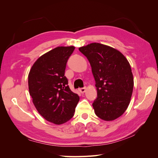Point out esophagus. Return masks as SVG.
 <instances>
[{
  "label": "esophagus",
  "mask_w": 158,
  "mask_h": 158,
  "mask_svg": "<svg viewBox=\"0 0 158 158\" xmlns=\"http://www.w3.org/2000/svg\"><path fill=\"white\" fill-rule=\"evenodd\" d=\"M85 89H86V88H79L78 90L81 94H83L85 92Z\"/></svg>",
  "instance_id": "esophagus-1"
}]
</instances>
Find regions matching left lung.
<instances>
[{
	"label": "left lung",
	"mask_w": 158,
	"mask_h": 158,
	"mask_svg": "<svg viewBox=\"0 0 158 158\" xmlns=\"http://www.w3.org/2000/svg\"><path fill=\"white\" fill-rule=\"evenodd\" d=\"M79 51L87 57L95 81L98 97L92 104L95 113L109 121L125 112L132 94L134 79L131 65L120 51L92 43Z\"/></svg>",
	"instance_id": "8db88e82"
}]
</instances>
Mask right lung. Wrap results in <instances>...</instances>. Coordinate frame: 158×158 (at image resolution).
<instances>
[{
	"label": "right lung",
	"instance_id": "add662e5",
	"mask_svg": "<svg viewBox=\"0 0 158 158\" xmlns=\"http://www.w3.org/2000/svg\"><path fill=\"white\" fill-rule=\"evenodd\" d=\"M75 47H57L41 55L28 75V87L32 102L47 121L61 125L74 116L79 102L72 92L64 76L66 63Z\"/></svg>",
	"mask_w": 158,
	"mask_h": 158
}]
</instances>
